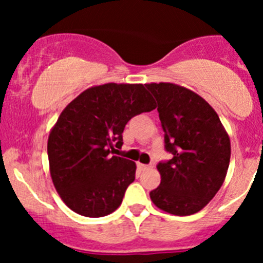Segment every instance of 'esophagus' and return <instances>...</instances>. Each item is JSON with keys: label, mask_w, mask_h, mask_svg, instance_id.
Returning a JSON list of instances; mask_svg holds the SVG:
<instances>
[{"label": "esophagus", "mask_w": 263, "mask_h": 263, "mask_svg": "<svg viewBox=\"0 0 263 263\" xmlns=\"http://www.w3.org/2000/svg\"><path fill=\"white\" fill-rule=\"evenodd\" d=\"M138 168L142 170V171H146V170H152L153 164H143V163H138Z\"/></svg>", "instance_id": "34e87169"}]
</instances>
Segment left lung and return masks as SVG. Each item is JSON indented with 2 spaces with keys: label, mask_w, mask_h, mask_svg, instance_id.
<instances>
[{
  "label": "left lung",
  "mask_w": 263,
  "mask_h": 263,
  "mask_svg": "<svg viewBox=\"0 0 263 263\" xmlns=\"http://www.w3.org/2000/svg\"><path fill=\"white\" fill-rule=\"evenodd\" d=\"M158 103L164 148L160 184L150 192L164 212L194 215L212 200L227 176L231 141L212 106L192 90L171 83L146 84Z\"/></svg>",
  "instance_id": "left-lung-1"
}]
</instances>
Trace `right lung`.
<instances>
[{
    "label": "right lung",
    "instance_id": "1",
    "mask_svg": "<svg viewBox=\"0 0 263 263\" xmlns=\"http://www.w3.org/2000/svg\"><path fill=\"white\" fill-rule=\"evenodd\" d=\"M157 108L142 84L92 87L66 106L48 136L51 178L73 212L103 217L115 212L136 179V163L113 155L129 120Z\"/></svg>",
    "mask_w": 263,
    "mask_h": 263
}]
</instances>
